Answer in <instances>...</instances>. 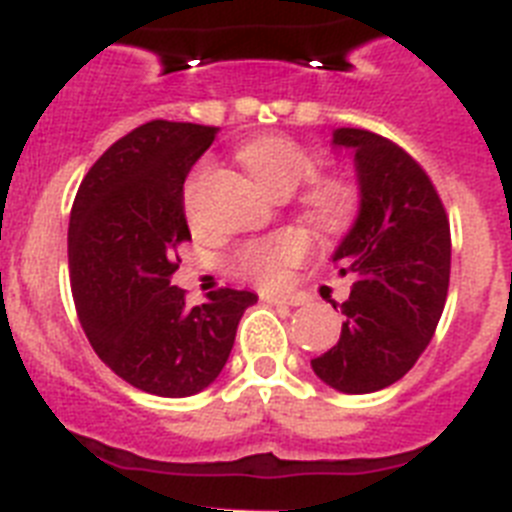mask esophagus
I'll use <instances>...</instances> for the list:
<instances>
[{
  "mask_svg": "<svg viewBox=\"0 0 512 512\" xmlns=\"http://www.w3.org/2000/svg\"><path fill=\"white\" fill-rule=\"evenodd\" d=\"M261 300L269 305H298L295 298H287V295H274V292H261Z\"/></svg>",
  "mask_w": 512,
  "mask_h": 512,
  "instance_id": "obj_1",
  "label": "esophagus"
}]
</instances>
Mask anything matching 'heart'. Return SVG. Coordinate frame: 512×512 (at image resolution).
<instances>
[{"instance_id":"obj_1","label":"heart","mask_w":512,"mask_h":512,"mask_svg":"<svg viewBox=\"0 0 512 512\" xmlns=\"http://www.w3.org/2000/svg\"><path fill=\"white\" fill-rule=\"evenodd\" d=\"M240 157L251 176L274 196H290L298 191L303 183L318 173V157L298 144L295 139L287 137H261L256 142L246 144L240 150ZM204 168H199L186 183L183 202L186 212L196 214V196H199V183H202ZM305 212L316 225L323 230H342L355 217L357 209V191L352 183L344 178L326 176L310 182L308 191L303 196ZM308 251V240L295 230L279 233L261 243H251L238 253L235 266L240 274L264 282V285H277L285 277L287 266L298 264Z\"/></svg>"}]
</instances>
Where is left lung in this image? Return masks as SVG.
Returning a JSON list of instances; mask_svg holds the SVG:
<instances>
[{
	"mask_svg": "<svg viewBox=\"0 0 512 512\" xmlns=\"http://www.w3.org/2000/svg\"><path fill=\"white\" fill-rule=\"evenodd\" d=\"M331 144L355 155L360 181L357 220L331 256L355 285L339 342L310 365L336 391L373 393L404 378L438 329L451 225L430 176L399 144L349 126Z\"/></svg>",
	"mask_w": 512,
	"mask_h": 512,
	"instance_id": "1",
	"label": "left lung"
}]
</instances>
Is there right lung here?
<instances>
[{
	"instance_id": "add662e5",
	"label": "right lung",
	"mask_w": 512,
	"mask_h": 512,
	"mask_svg": "<svg viewBox=\"0 0 512 512\" xmlns=\"http://www.w3.org/2000/svg\"><path fill=\"white\" fill-rule=\"evenodd\" d=\"M217 129L150 121L113 142L82 181L69 217V279L95 355L134 388L168 399L204 391L222 373L248 290L186 305L170 285L191 240L183 181Z\"/></svg>"
}]
</instances>
